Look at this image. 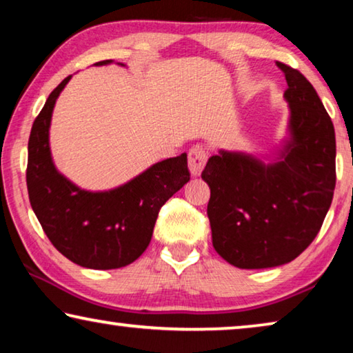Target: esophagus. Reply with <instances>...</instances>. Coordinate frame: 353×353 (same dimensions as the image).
Wrapping results in <instances>:
<instances>
[{"mask_svg": "<svg viewBox=\"0 0 353 353\" xmlns=\"http://www.w3.org/2000/svg\"><path fill=\"white\" fill-rule=\"evenodd\" d=\"M208 161V152L203 149L201 145H194L188 152V170H190L192 176H199L201 174L203 168L206 166Z\"/></svg>", "mask_w": 353, "mask_h": 353, "instance_id": "34e87169", "label": "esophagus"}]
</instances>
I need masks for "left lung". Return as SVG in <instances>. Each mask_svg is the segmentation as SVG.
<instances>
[{"label": "left lung", "mask_w": 353, "mask_h": 353, "mask_svg": "<svg viewBox=\"0 0 353 353\" xmlns=\"http://www.w3.org/2000/svg\"><path fill=\"white\" fill-rule=\"evenodd\" d=\"M290 108L288 139L272 163L220 150L203 171L217 254L241 270L285 265L322 228L336 185L334 126L311 82L277 61Z\"/></svg>", "instance_id": "obj_1"}]
</instances>
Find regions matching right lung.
I'll return each mask as SVG.
<instances>
[{"label":"right lung","instance_id":"right-lung-1","mask_svg":"<svg viewBox=\"0 0 353 353\" xmlns=\"http://www.w3.org/2000/svg\"><path fill=\"white\" fill-rule=\"evenodd\" d=\"M109 63L112 60L94 65ZM70 79L49 94L31 128L26 166L30 203L47 238L68 260L90 270H115L143 255L160 208L190 181L187 154L155 163L112 190L79 188L57 170L49 145L52 112Z\"/></svg>","mask_w":353,"mask_h":353}]
</instances>
